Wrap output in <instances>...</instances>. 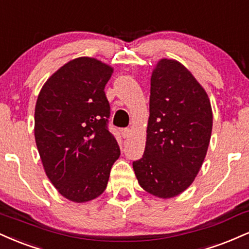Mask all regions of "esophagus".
<instances>
[{
  "label": "esophagus",
  "instance_id": "esophagus-1",
  "mask_svg": "<svg viewBox=\"0 0 249 249\" xmlns=\"http://www.w3.org/2000/svg\"><path fill=\"white\" fill-rule=\"evenodd\" d=\"M122 134L124 138H128L132 134V130L131 128H124V130H122Z\"/></svg>",
  "mask_w": 249,
  "mask_h": 249
}]
</instances>
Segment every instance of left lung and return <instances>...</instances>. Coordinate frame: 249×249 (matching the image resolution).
<instances>
[{"label": "left lung", "mask_w": 249, "mask_h": 249, "mask_svg": "<svg viewBox=\"0 0 249 249\" xmlns=\"http://www.w3.org/2000/svg\"><path fill=\"white\" fill-rule=\"evenodd\" d=\"M211 132L205 89L178 60H159L151 76L145 152L133 162L140 187L163 199L187 190L204 162Z\"/></svg>", "instance_id": "1"}]
</instances>
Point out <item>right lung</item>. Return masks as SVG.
<instances>
[{
    "instance_id": "add662e5",
    "label": "right lung",
    "mask_w": 249,
    "mask_h": 249,
    "mask_svg": "<svg viewBox=\"0 0 249 249\" xmlns=\"http://www.w3.org/2000/svg\"><path fill=\"white\" fill-rule=\"evenodd\" d=\"M113 67L89 56L75 58L47 79L35 109V139L41 163L58 193L74 203L106 190L121 155L107 128L110 115L104 87Z\"/></svg>"
}]
</instances>
